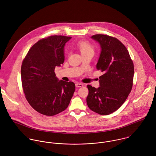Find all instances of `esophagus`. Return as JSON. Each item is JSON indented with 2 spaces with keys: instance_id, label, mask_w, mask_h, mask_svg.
Instances as JSON below:
<instances>
[{
  "instance_id": "1",
  "label": "esophagus",
  "mask_w": 156,
  "mask_h": 156,
  "mask_svg": "<svg viewBox=\"0 0 156 156\" xmlns=\"http://www.w3.org/2000/svg\"><path fill=\"white\" fill-rule=\"evenodd\" d=\"M76 87L77 88H80V87H83V85L82 83H76Z\"/></svg>"
}]
</instances>
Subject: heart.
Masks as SVG:
<instances>
[{"instance_id":"heart-1","label":"heart","mask_w":156,"mask_h":156,"mask_svg":"<svg viewBox=\"0 0 156 156\" xmlns=\"http://www.w3.org/2000/svg\"><path fill=\"white\" fill-rule=\"evenodd\" d=\"M76 47L79 49L82 56L88 55H94V47L88 41H80L77 43Z\"/></svg>"}]
</instances>
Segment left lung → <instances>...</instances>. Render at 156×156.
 I'll return each mask as SVG.
<instances>
[{
  "instance_id": "obj_1",
  "label": "left lung",
  "mask_w": 156,
  "mask_h": 156,
  "mask_svg": "<svg viewBox=\"0 0 156 156\" xmlns=\"http://www.w3.org/2000/svg\"><path fill=\"white\" fill-rule=\"evenodd\" d=\"M101 48L96 68L103 73L97 89L88 85L87 103L89 109L102 115L117 111L131 92L134 65L129 51L119 40L103 34L91 37Z\"/></svg>"
}]
</instances>
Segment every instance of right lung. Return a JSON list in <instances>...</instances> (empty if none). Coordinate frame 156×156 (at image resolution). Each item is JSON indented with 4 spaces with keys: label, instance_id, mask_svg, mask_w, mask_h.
<instances>
[{
    "label": "right lung",
    "instance_id": "1",
    "mask_svg": "<svg viewBox=\"0 0 156 156\" xmlns=\"http://www.w3.org/2000/svg\"><path fill=\"white\" fill-rule=\"evenodd\" d=\"M71 37L51 35L29 49L21 67L23 90L35 111L54 116L65 111L75 91L73 82L58 80L55 69L64 62V47Z\"/></svg>",
    "mask_w": 156,
    "mask_h": 156
}]
</instances>
